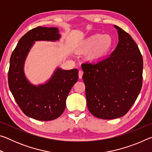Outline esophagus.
Instances as JSON below:
<instances>
[{
    "mask_svg": "<svg viewBox=\"0 0 152 152\" xmlns=\"http://www.w3.org/2000/svg\"><path fill=\"white\" fill-rule=\"evenodd\" d=\"M83 71L82 70H79L78 72V77L80 79H82V75H83Z\"/></svg>",
    "mask_w": 152,
    "mask_h": 152,
    "instance_id": "34e87169",
    "label": "esophagus"
}]
</instances>
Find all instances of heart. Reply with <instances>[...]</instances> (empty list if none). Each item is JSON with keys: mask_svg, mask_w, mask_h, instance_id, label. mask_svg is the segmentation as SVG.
I'll return each mask as SVG.
<instances>
[{"mask_svg": "<svg viewBox=\"0 0 152 152\" xmlns=\"http://www.w3.org/2000/svg\"><path fill=\"white\" fill-rule=\"evenodd\" d=\"M113 45V40L109 35L96 33L80 42L76 47L78 53H87V59L98 62L106 57Z\"/></svg>", "mask_w": 152, "mask_h": 152, "instance_id": "heart-1", "label": "heart"}]
</instances>
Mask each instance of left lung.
<instances>
[{
	"label": "left lung",
	"instance_id": "1",
	"mask_svg": "<svg viewBox=\"0 0 152 152\" xmlns=\"http://www.w3.org/2000/svg\"><path fill=\"white\" fill-rule=\"evenodd\" d=\"M119 43L109 57L84 63L87 107L102 119L121 117L134 104L142 86L143 58L131 35L115 25Z\"/></svg>",
	"mask_w": 152,
	"mask_h": 152
}]
</instances>
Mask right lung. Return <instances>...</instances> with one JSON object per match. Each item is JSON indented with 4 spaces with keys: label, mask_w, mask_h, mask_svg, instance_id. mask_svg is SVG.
Here are the masks:
<instances>
[{
    "label": "right lung",
    "mask_w": 152,
    "mask_h": 152,
    "mask_svg": "<svg viewBox=\"0 0 152 152\" xmlns=\"http://www.w3.org/2000/svg\"><path fill=\"white\" fill-rule=\"evenodd\" d=\"M60 37L56 27L34 28L23 36L12 53L8 73L9 88L25 115L38 121L58 118L66 109V101L78 81L77 69H57L47 83L36 86L25 78L23 64L35 41H56Z\"/></svg>",
    "instance_id": "1"
}]
</instances>
